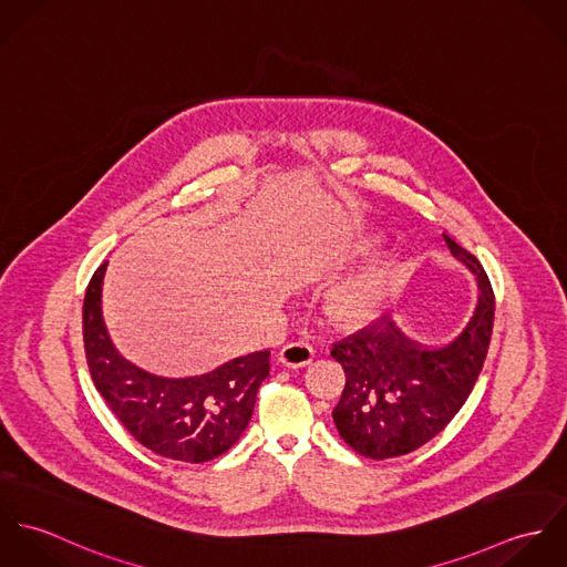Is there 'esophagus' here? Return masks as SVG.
<instances>
[{"mask_svg": "<svg viewBox=\"0 0 567 567\" xmlns=\"http://www.w3.org/2000/svg\"><path fill=\"white\" fill-rule=\"evenodd\" d=\"M315 360V349L308 342H290L277 353V362L288 369H303Z\"/></svg>", "mask_w": 567, "mask_h": 567, "instance_id": "34e87169", "label": "esophagus"}]
</instances>
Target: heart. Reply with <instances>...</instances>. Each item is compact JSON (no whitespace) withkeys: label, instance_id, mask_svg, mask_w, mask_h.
I'll use <instances>...</instances> for the list:
<instances>
[{"label":"heart","instance_id":"obj_1","mask_svg":"<svg viewBox=\"0 0 567 567\" xmlns=\"http://www.w3.org/2000/svg\"><path fill=\"white\" fill-rule=\"evenodd\" d=\"M393 268L389 261H371L360 270L331 284L321 297L324 319L342 329H358L371 323L389 295Z\"/></svg>","mask_w":567,"mask_h":567}]
</instances>
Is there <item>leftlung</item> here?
Returning <instances> with one entry per match:
<instances>
[{
  "label": "left lung",
  "mask_w": 567,
  "mask_h": 567,
  "mask_svg": "<svg viewBox=\"0 0 567 567\" xmlns=\"http://www.w3.org/2000/svg\"><path fill=\"white\" fill-rule=\"evenodd\" d=\"M450 252L478 279V303L465 329L441 347L408 340L382 319L342 342L331 358L344 371V391L331 416L349 447L367 458L402 456L434 439L467 402L485 364L495 299L481 261L443 234Z\"/></svg>",
  "instance_id": "1"
}]
</instances>
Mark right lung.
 <instances>
[{"instance_id":"add662e5","label":"right lung","mask_w":567,"mask_h":567,"mask_svg":"<svg viewBox=\"0 0 567 567\" xmlns=\"http://www.w3.org/2000/svg\"><path fill=\"white\" fill-rule=\"evenodd\" d=\"M106 264L91 277L82 306L86 364L97 393L122 425L155 454L205 463L238 443L259 384L270 371V351L234 358L194 378H162L128 362L102 319Z\"/></svg>"}]
</instances>
